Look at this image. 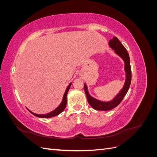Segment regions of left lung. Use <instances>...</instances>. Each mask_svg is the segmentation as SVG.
<instances>
[{
  "mask_svg": "<svg viewBox=\"0 0 157 157\" xmlns=\"http://www.w3.org/2000/svg\"><path fill=\"white\" fill-rule=\"evenodd\" d=\"M109 45L111 48L115 50V53L119 56L124 61V70L126 72V80L124 86L121 90L117 96L114 98L110 101H101L98 99H95L94 98L90 96L88 88L86 84H84L85 94L86 95L88 102L92 107L96 110L99 111H109L111 110L113 108L116 107L119 105L120 103L125 96L128 89L130 88L131 80H132V71L130 67V60L129 54H128L125 47L123 46L121 42L119 41L116 36H114L113 39L109 40Z\"/></svg>",
  "mask_w": 157,
  "mask_h": 157,
  "instance_id": "left-lung-1",
  "label": "left lung"
}]
</instances>
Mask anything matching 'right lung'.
<instances>
[{"instance_id": "obj_1", "label": "right lung", "mask_w": 157, "mask_h": 157, "mask_svg": "<svg viewBox=\"0 0 157 157\" xmlns=\"http://www.w3.org/2000/svg\"><path fill=\"white\" fill-rule=\"evenodd\" d=\"M71 85V82L68 85L67 89H66V90H65V92L63 95V100H62V101H61V104L53 111H52V112H50L48 114H46V115H37V114H35L34 113L31 112V111L29 110V109H28V110H29V111H30L33 114V115H34L35 116H36L37 117H40V118H51V117H53L58 115L59 114H60L61 112H62L64 110L65 107H66V105H67V95L69 90L70 88Z\"/></svg>"}]
</instances>
